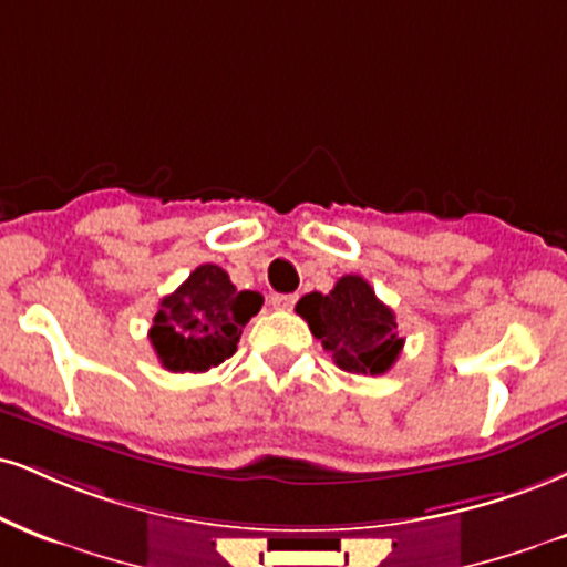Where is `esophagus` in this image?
<instances>
[{"mask_svg":"<svg viewBox=\"0 0 567 567\" xmlns=\"http://www.w3.org/2000/svg\"><path fill=\"white\" fill-rule=\"evenodd\" d=\"M296 301L298 296H292V292H288V296H285V292H275V296H271V306L279 311H290L292 306H296Z\"/></svg>","mask_w":567,"mask_h":567,"instance_id":"34e87169","label":"esophagus"}]
</instances>
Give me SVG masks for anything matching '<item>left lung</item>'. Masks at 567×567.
Listing matches in <instances>:
<instances>
[{
  "label": "left lung",
  "instance_id": "8db88e82",
  "mask_svg": "<svg viewBox=\"0 0 567 567\" xmlns=\"http://www.w3.org/2000/svg\"><path fill=\"white\" fill-rule=\"evenodd\" d=\"M296 311L346 372L383 374L404 349V338L395 332V313L359 275L340 277L327 296L309 292Z\"/></svg>",
  "mask_w": 567,
  "mask_h": 567
}]
</instances>
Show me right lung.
<instances>
[{
    "instance_id": "obj_1",
    "label": "right lung",
    "mask_w": 567,
    "mask_h": 567,
    "mask_svg": "<svg viewBox=\"0 0 567 567\" xmlns=\"http://www.w3.org/2000/svg\"><path fill=\"white\" fill-rule=\"evenodd\" d=\"M261 303V292L237 290L221 266L203 264L163 298L150 343L166 370L206 372L237 351L243 327Z\"/></svg>"
}]
</instances>
